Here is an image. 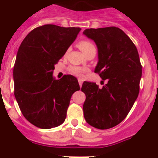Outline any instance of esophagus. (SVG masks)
I'll return each mask as SVG.
<instances>
[{
    "label": "esophagus",
    "mask_w": 158,
    "mask_h": 158,
    "mask_svg": "<svg viewBox=\"0 0 158 158\" xmlns=\"http://www.w3.org/2000/svg\"><path fill=\"white\" fill-rule=\"evenodd\" d=\"M78 81H79V86H82V82H83V81H82V79H78Z\"/></svg>",
    "instance_id": "obj_1"
}]
</instances>
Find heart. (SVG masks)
<instances>
[{
  "label": "heart",
  "instance_id": "1",
  "mask_svg": "<svg viewBox=\"0 0 158 158\" xmlns=\"http://www.w3.org/2000/svg\"><path fill=\"white\" fill-rule=\"evenodd\" d=\"M78 47H79V48L82 50V52H83L85 55H86V54L90 52V51L95 50V45H94L91 41L87 40H84L80 41V42L78 44ZM69 71L71 74L75 75V76H82L85 72L87 71V69L86 68L81 67V66H70L69 68Z\"/></svg>",
  "mask_w": 158,
  "mask_h": 158
}]
</instances>
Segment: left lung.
<instances>
[{
  "mask_svg": "<svg viewBox=\"0 0 158 158\" xmlns=\"http://www.w3.org/2000/svg\"><path fill=\"white\" fill-rule=\"evenodd\" d=\"M83 34L95 43L98 62L95 73L106 84L84 82V118L98 129L116 126L128 115L139 93L142 74L138 49L126 33L115 27L86 29Z\"/></svg>",
  "mask_w": 158,
  "mask_h": 158,
  "instance_id": "left-lung-1",
  "label": "left lung"
}]
</instances>
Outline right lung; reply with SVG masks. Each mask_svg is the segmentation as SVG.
I'll return each mask as SVG.
<instances>
[{"label": "right lung", "mask_w": 158, "mask_h": 158, "mask_svg": "<svg viewBox=\"0 0 158 158\" xmlns=\"http://www.w3.org/2000/svg\"><path fill=\"white\" fill-rule=\"evenodd\" d=\"M79 27H38L20 44L14 66V95L25 118L49 129L64 122L72 95L79 90L76 78L52 76L54 66L74 42Z\"/></svg>", "instance_id": "obj_1"}]
</instances>
